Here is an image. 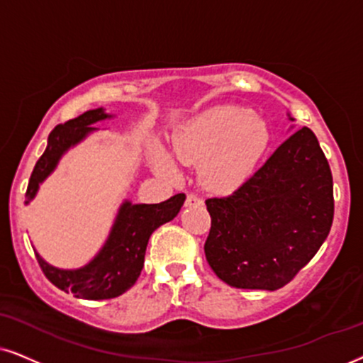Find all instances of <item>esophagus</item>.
I'll return each instance as SVG.
<instances>
[{"mask_svg": "<svg viewBox=\"0 0 363 363\" xmlns=\"http://www.w3.org/2000/svg\"><path fill=\"white\" fill-rule=\"evenodd\" d=\"M204 204V199L203 197H199L197 194H189L186 199V206H203Z\"/></svg>", "mask_w": 363, "mask_h": 363, "instance_id": "obj_1", "label": "esophagus"}]
</instances>
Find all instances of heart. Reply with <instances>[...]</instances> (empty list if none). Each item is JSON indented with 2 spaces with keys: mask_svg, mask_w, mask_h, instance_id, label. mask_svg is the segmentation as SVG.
I'll list each match as a JSON object with an SVG mask.
<instances>
[{
  "mask_svg": "<svg viewBox=\"0 0 363 363\" xmlns=\"http://www.w3.org/2000/svg\"><path fill=\"white\" fill-rule=\"evenodd\" d=\"M264 123L251 110L238 105H218L191 118L174 135V152L182 162L199 164L201 181L211 189H235L250 177L268 147ZM157 167L167 177H177L171 157L157 150Z\"/></svg>",
  "mask_w": 363,
  "mask_h": 363,
  "instance_id": "heart-1",
  "label": "heart"
}]
</instances>
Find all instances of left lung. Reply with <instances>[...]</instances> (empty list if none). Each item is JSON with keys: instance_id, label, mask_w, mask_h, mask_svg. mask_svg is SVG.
<instances>
[{"instance_id": "obj_1", "label": "left lung", "mask_w": 363, "mask_h": 363, "mask_svg": "<svg viewBox=\"0 0 363 363\" xmlns=\"http://www.w3.org/2000/svg\"><path fill=\"white\" fill-rule=\"evenodd\" d=\"M211 229L206 259L219 279L241 290H278L327 240L333 179L308 127L274 150L229 196L206 201Z\"/></svg>"}]
</instances>
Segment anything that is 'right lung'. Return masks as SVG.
Masks as SVG:
<instances>
[{"label":"right lung","mask_w":363,"mask_h":363,"mask_svg":"<svg viewBox=\"0 0 363 363\" xmlns=\"http://www.w3.org/2000/svg\"><path fill=\"white\" fill-rule=\"evenodd\" d=\"M108 117L102 108L89 110L72 121L58 123L50 132L48 145L35 164L30 176L25 203L33 199L38 184L53 171L60 155L84 139L94 127L91 123ZM186 194H176L159 204H130L123 203L117 221L113 224L107 242L97 258L90 261L85 268L75 272H63L45 263L36 255L41 272L55 286L65 293H73L84 300H110L121 296L128 288L134 286L144 268L145 247L149 238L162 224L177 216L184 204Z\"/></svg>","instance_id":"right-lung-1"}]
</instances>
